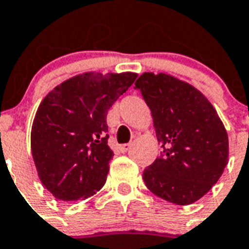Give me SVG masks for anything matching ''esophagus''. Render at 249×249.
<instances>
[{
	"instance_id": "1",
	"label": "esophagus",
	"mask_w": 249,
	"mask_h": 249,
	"mask_svg": "<svg viewBox=\"0 0 249 249\" xmlns=\"http://www.w3.org/2000/svg\"><path fill=\"white\" fill-rule=\"evenodd\" d=\"M131 148V144H123V145H119V152L121 153H126L128 152Z\"/></svg>"
}]
</instances>
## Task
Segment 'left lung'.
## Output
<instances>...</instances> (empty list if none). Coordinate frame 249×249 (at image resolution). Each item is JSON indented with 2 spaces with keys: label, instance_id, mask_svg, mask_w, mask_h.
Listing matches in <instances>:
<instances>
[{
  "label": "left lung",
  "instance_id": "obj_1",
  "mask_svg": "<svg viewBox=\"0 0 249 249\" xmlns=\"http://www.w3.org/2000/svg\"><path fill=\"white\" fill-rule=\"evenodd\" d=\"M135 89L152 110L163 148L142 172L145 185L170 203H194L228 164L229 139L221 119L203 93L172 75L144 73Z\"/></svg>",
  "mask_w": 249,
  "mask_h": 249
}]
</instances>
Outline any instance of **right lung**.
Segmentation results:
<instances>
[{"mask_svg":"<svg viewBox=\"0 0 249 249\" xmlns=\"http://www.w3.org/2000/svg\"><path fill=\"white\" fill-rule=\"evenodd\" d=\"M136 73L89 71L67 79L39 104L31 134L38 178L56 199H86L105 184L109 160L107 114Z\"/></svg>","mask_w":249,"mask_h":249,"instance_id":"obj_1","label":"right lung"}]
</instances>
